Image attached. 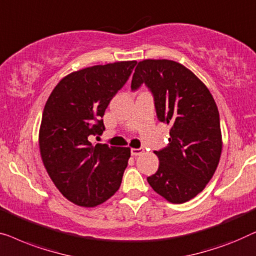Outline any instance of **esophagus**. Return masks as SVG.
<instances>
[{
	"label": "esophagus",
	"instance_id": "obj_1",
	"mask_svg": "<svg viewBox=\"0 0 256 256\" xmlns=\"http://www.w3.org/2000/svg\"><path fill=\"white\" fill-rule=\"evenodd\" d=\"M144 152L142 150V148H132L131 150V154L133 156H140V154H142Z\"/></svg>",
	"mask_w": 256,
	"mask_h": 256
}]
</instances>
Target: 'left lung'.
Returning <instances> with one entry per match:
<instances>
[{"mask_svg": "<svg viewBox=\"0 0 256 256\" xmlns=\"http://www.w3.org/2000/svg\"><path fill=\"white\" fill-rule=\"evenodd\" d=\"M142 84L153 95L158 120L170 125L168 145L154 152L159 168L147 182L170 203H184L198 195L217 169L222 153L218 108L203 82L176 61H140L131 89Z\"/></svg>", "mask_w": 256, "mask_h": 256, "instance_id": "1", "label": "left lung"}]
</instances>
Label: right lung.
<instances>
[{
	"label": "right lung",
	"mask_w": 256,
	"mask_h": 256,
	"mask_svg": "<svg viewBox=\"0 0 256 256\" xmlns=\"http://www.w3.org/2000/svg\"><path fill=\"white\" fill-rule=\"evenodd\" d=\"M136 61L98 64L64 76L42 111L39 148L59 192L80 206H96L120 189L128 147L92 146L110 100L126 84Z\"/></svg>",
	"instance_id": "right-lung-1"
}]
</instances>
